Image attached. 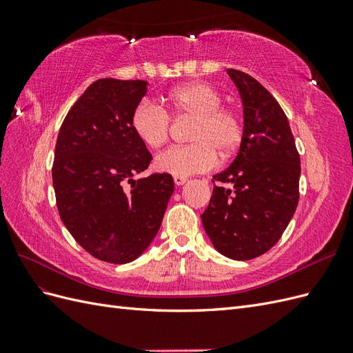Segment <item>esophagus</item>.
Instances as JSON below:
<instances>
[{
  "label": "esophagus",
  "instance_id": "34e87169",
  "mask_svg": "<svg viewBox=\"0 0 353 353\" xmlns=\"http://www.w3.org/2000/svg\"><path fill=\"white\" fill-rule=\"evenodd\" d=\"M174 183L176 185H183L187 183V178L185 176H174Z\"/></svg>",
  "mask_w": 353,
  "mask_h": 353
}]
</instances>
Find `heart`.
<instances>
[{
  "label": "heart",
  "instance_id": "1",
  "mask_svg": "<svg viewBox=\"0 0 353 353\" xmlns=\"http://www.w3.org/2000/svg\"><path fill=\"white\" fill-rule=\"evenodd\" d=\"M166 103L175 116L194 117L188 138L193 143L174 145L159 153L154 166L159 172L175 176L203 174L231 156L243 138V123L236 112L221 105L219 92L205 82H191L169 91ZM132 131L144 145H163L170 131V117L157 104L143 100L131 114Z\"/></svg>",
  "mask_w": 353,
  "mask_h": 353
}]
</instances>
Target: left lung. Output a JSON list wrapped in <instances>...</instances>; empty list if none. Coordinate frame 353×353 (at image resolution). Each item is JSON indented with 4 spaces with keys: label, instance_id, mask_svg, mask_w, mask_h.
Wrapping results in <instances>:
<instances>
[{
    "label": "left lung",
    "instance_id": "1",
    "mask_svg": "<svg viewBox=\"0 0 353 353\" xmlns=\"http://www.w3.org/2000/svg\"><path fill=\"white\" fill-rule=\"evenodd\" d=\"M243 101L240 150L230 168L213 175L215 185L201 222L215 249L249 261L280 240L299 201L301 156L272 94L250 74L228 69Z\"/></svg>",
    "mask_w": 353,
    "mask_h": 353
}]
</instances>
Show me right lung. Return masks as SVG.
<instances>
[{
    "mask_svg": "<svg viewBox=\"0 0 353 353\" xmlns=\"http://www.w3.org/2000/svg\"><path fill=\"white\" fill-rule=\"evenodd\" d=\"M145 81L99 79L68 112L52 163L59 215L72 237L109 263L137 259L153 241L174 193L169 174L134 179L152 154L131 126Z\"/></svg>",
    "mask_w": 353,
    "mask_h": 353,
    "instance_id": "obj_1",
    "label": "right lung"
}]
</instances>
